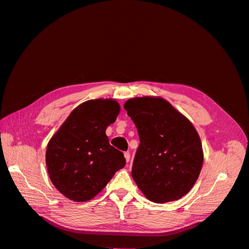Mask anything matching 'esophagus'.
<instances>
[{"label": "esophagus", "instance_id": "obj_1", "mask_svg": "<svg viewBox=\"0 0 249 249\" xmlns=\"http://www.w3.org/2000/svg\"><path fill=\"white\" fill-rule=\"evenodd\" d=\"M124 158H125L126 163H129V162H130V158H131V155H130L129 152H125V153H124Z\"/></svg>", "mask_w": 249, "mask_h": 249}]
</instances>
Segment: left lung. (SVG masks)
<instances>
[{"instance_id": "obj_1", "label": "left lung", "mask_w": 249, "mask_h": 249, "mask_svg": "<svg viewBox=\"0 0 249 249\" xmlns=\"http://www.w3.org/2000/svg\"><path fill=\"white\" fill-rule=\"evenodd\" d=\"M124 107L140 138L132 168L138 188L147 199L158 203L183 197L192 189L202 167L197 131L159 96L134 97Z\"/></svg>"}]
</instances>
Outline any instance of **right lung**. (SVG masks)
Returning <instances> with one entry per match:
<instances>
[{
  "label": "right lung",
  "mask_w": 249,
  "mask_h": 249,
  "mask_svg": "<svg viewBox=\"0 0 249 249\" xmlns=\"http://www.w3.org/2000/svg\"><path fill=\"white\" fill-rule=\"evenodd\" d=\"M119 112L115 100L84 102L50 139L47 169L51 182L65 197L78 202L92 199L124 167V154L110 145L106 135Z\"/></svg>",
  "instance_id": "add662e5"
}]
</instances>
